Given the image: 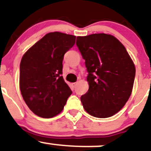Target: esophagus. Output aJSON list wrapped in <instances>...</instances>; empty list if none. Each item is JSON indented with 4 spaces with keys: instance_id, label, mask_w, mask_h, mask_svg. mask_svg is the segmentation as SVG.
<instances>
[{
    "instance_id": "1",
    "label": "esophagus",
    "mask_w": 151,
    "mask_h": 151,
    "mask_svg": "<svg viewBox=\"0 0 151 151\" xmlns=\"http://www.w3.org/2000/svg\"><path fill=\"white\" fill-rule=\"evenodd\" d=\"M76 85H77V83H73L72 84V87H73V88H74L76 87Z\"/></svg>"
}]
</instances>
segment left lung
<instances>
[{"instance_id": "8db88e82", "label": "left lung", "mask_w": 151, "mask_h": 151, "mask_svg": "<svg viewBox=\"0 0 151 151\" xmlns=\"http://www.w3.org/2000/svg\"><path fill=\"white\" fill-rule=\"evenodd\" d=\"M76 44L88 72L89 89L80 98L85 110L96 118L112 116L132 94L136 72L132 58L122 43L112 35L78 36Z\"/></svg>"}]
</instances>
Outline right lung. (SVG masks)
<instances>
[{
    "mask_svg": "<svg viewBox=\"0 0 151 151\" xmlns=\"http://www.w3.org/2000/svg\"><path fill=\"white\" fill-rule=\"evenodd\" d=\"M76 36L60 32L45 35L22 56L19 88L29 109L42 118L58 115L72 91L63 76V56Z\"/></svg>",
    "mask_w": 151,
    "mask_h": 151,
    "instance_id": "obj_1",
    "label": "right lung"
}]
</instances>
